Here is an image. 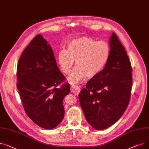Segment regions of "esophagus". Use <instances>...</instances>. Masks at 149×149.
Here are the masks:
<instances>
[{
    "label": "esophagus",
    "instance_id": "obj_1",
    "mask_svg": "<svg viewBox=\"0 0 149 149\" xmlns=\"http://www.w3.org/2000/svg\"><path fill=\"white\" fill-rule=\"evenodd\" d=\"M80 88H79L76 85H72L71 86V92L75 95H78L79 93H80Z\"/></svg>",
    "mask_w": 149,
    "mask_h": 149
}]
</instances>
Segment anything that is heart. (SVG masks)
I'll list each match as a JSON object with an SVG mask.
<instances>
[{
	"instance_id": "b5f03b06",
	"label": "heart",
	"mask_w": 149,
	"mask_h": 149,
	"mask_svg": "<svg viewBox=\"0 0 149 149\" xmlns=\"http://www.w3.org/2000/svg\"><path fill=\"white\" fill-rule=\"evenodd\" d=\"M110 55V47L105 41H97L84 36L73 39L67 45L66 51L61 49L57 56L62 72H71L75 61L77 68L69 78V81L75 84L86 77L92 78L100 73L106 65Z\"/></svg>"
}]
</instances>
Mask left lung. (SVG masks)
<instances>
[{"mask_svg":"<svg viewBox=\"0 0 149 149\" xmlns=\"http://www.w3.org/2000/svg\"><path fill=\"white\" fill-rule=\"evenodd\" d=\"M110 55L105 68L92 78L78 95L86 119L102 130L114 124L130 103L132 68L124 47L115 33L110 40Z\"/></svg>","mask_w":149,"mask_h":149,"instance_id":"1","label":"left lung"}]
</instances>
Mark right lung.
I'll list each match as a JSON object with an SVG mask.
<instances>
[{
  "label": "right lung",
  "mask_w": 149,
  "mask_h": 149,
  "mask_svg": "<svg viewBox=\"0 0 149 149\" xmlns=\"http://www.w3.org/2000/svg\"><path fill=\"white\" fill-rule=\"evenodd\" d=\"M17 78L27 116L46 130L56 127L64 117L63 101L70 86L57 67L52 47L41 34L33 38L19 57Z\"/></svg>",
  "instance_id": "obj_1"
}]
</instances>
